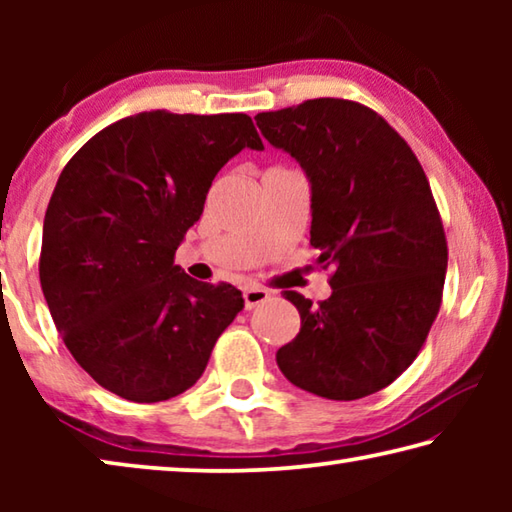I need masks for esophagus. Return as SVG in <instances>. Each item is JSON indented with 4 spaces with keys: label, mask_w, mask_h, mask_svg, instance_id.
<instances>
[{
    "label": "esophagus",
    "mask_w": 512,
    "mask_h": 512,
    "mask_svg": "<svg viewBox=\"0 0 512 512\" xmlns=\"http://www.w3.org/2000/svg\"><path fill=\"white\" fill-rule=\"evenodd\" d=\"M268 298H271V293H268L262 287H248V289H244V307L246 309H255V307L262 305V302H266Z\"/></svg>",
    "instance_id": "1"
}]
</instances>
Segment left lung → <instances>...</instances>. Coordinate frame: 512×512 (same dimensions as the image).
Segmentation results:
<instances>
[{
  "label": "left lung",
  "mask_w": 512,
  "mask_h": 512,
  "mask_svg": "<svg viewBox=\"0 0 512 512\" xmlns=\"http://www.w3.org/2000/svg\"><path fill=\"white\" fill-rule=\"evenodd\" d=\"M259 131L296 160L311 187V246L334 266L332 296L300 311L277 350L293 386L327 400L381 391L418 357L443 300L447 241L418 158L375 110L311 99L259 112Z\"/></svg>",
  "instance_id": "8db88e82"
}]
</instances>
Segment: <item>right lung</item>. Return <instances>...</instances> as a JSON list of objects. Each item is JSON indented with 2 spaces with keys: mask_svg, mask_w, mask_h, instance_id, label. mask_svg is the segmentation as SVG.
<instances>
[{
  "mask_svg": "<svg viewBox=\"0 0 512 512\" xmlns=\"http://www.w3.org/2000/svg\"><path fill=\"white\" fill-rule=\"evenodd\" d=\"M244 149L264 144L241 112L151 110L103 128L60 173L40 284L67 350L106 391L146 404L185 393L244 309L232 284L173 264L214 176Z\"/></svg>",
  "mask_w": 512,
  "mask_h": 512,
  "instance_id": "1",
  "label": "right lung"
}]
</instances>
